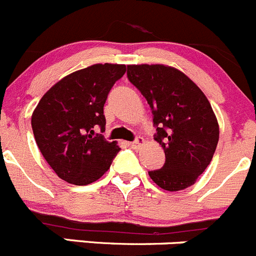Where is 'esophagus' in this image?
Masks as SVG:
<instances>
[{"label": "esophagus", "instance_id": "1", "mask_svg": "<svg viewBox=\"0 0 256 256\" xmlns=\"http://www.w3.org/2000/svg\"><path fill=\"white\" fill-rule=\"evenodd\" d=\"M144 144H146V140H144V138H142V136H138L136 140L132 142V143H129V146H130L132 148H134V149H139L140 146H143Z\"/></svg>", "mask_w": 256, "mask_h": 256}]
</instances>
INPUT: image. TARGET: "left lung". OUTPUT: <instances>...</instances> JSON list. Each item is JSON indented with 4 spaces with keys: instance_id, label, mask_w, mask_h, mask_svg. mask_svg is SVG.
Here are the masks:
<instances>
[{
    "instance_id": "1",
    "label": "left lung",
    "mask_w": 256,
    "mask_h": 256,
    "mask_svg": "<svg viewBox=\"0 0 256 256\" xmlns=\"http://www.w3.org/2000/svg\"><path fill=\"white\" fill-rule=\"evenodd\" d=\"M128 80L146 97L164 149L163 168L149 172L164 190L193 186L210 164L219 140V124L200 88L182 70L164 64H129Z\"/></svg>"
}]
</instances>
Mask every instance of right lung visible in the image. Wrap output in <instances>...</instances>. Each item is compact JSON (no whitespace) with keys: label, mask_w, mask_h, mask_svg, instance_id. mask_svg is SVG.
Masks as SVG:
<instances>
[{"label":"right lung","mask_w":256,"mask_h":256,"mask_svg":"<svg viewBox=\"0 0 256 256\" xmlns=\"http://www.w3.org/2000/svg\"><path fill=\"white\" fill-rule=\"evenodd\" d=\"M124 64L90 66L58 80L32 113L36 143L54 173L74 186L98 180L120 150L94 129L104 130L103 114L110 88L123 77Z\"/></svg>","instance_id":"1"}]
</instances>
